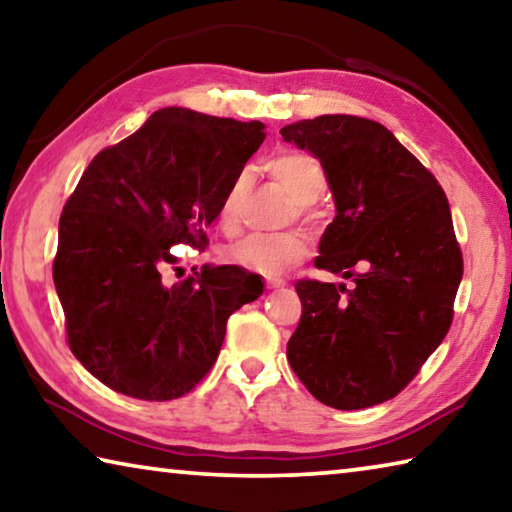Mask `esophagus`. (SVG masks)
Segmentation results:
<instances>
[{
  "mask_svg": "<svg viewBox=\"0 0 512 512\" xmlns=\"http://www.w3.org/2000/svg\"><path fill=\"white\" fill-rule=\"evenodd\" d=\"M264 284H266V289H280V287H284V280H280V277H266L264 280Z\"/></svg>",
  "mask_w": 512,
  "mask_h": 512,
  "instance_id": "esophagus-1",
  "label": "esophagus"
}]
</instances>
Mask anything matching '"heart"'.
<instances>
[{"label":"heart","mask_w":512,"mask_h":512,"mask_svg":"<svg viewBox=\"0 0 512 512\" xmlns=\"http://www.w3.org/2000/svg\"><path fill=\"white\" fill-rule=\"evenodd\" d=\"M266 176L275 180L284 192L296 203L291 207L293 216H309V205H314L323 196L327 187L325 169L311 153L305 151H280L264 162ZM250 192H253V176L244 169L230 180L219 203V223L225 232H237L244 221ZM309 253V239L305 232H255L239 239L225 250V257L232 264H239L248 271L262 275H280L287 268L296 266Z\"/></svg>","instance_id":"heart-1"}]
</instances>
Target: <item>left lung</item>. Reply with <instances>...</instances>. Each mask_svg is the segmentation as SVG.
Segmentation results:
<instances>
[{"mask_svg":"<svg viewBox=\"0 0 512 512\" xmlns=\"http://www.w3.org/2000/svg\"><path fill=\"white\" fill-rule=\"evenodd\" d=\"M280 133L316 155L334 194L316 268L354 280L296 282L302 316L287 359L332 409L393 400L452 327L463 253L447 196L379 121L323 115Z\"/></svg>","mask_w":512,"mask_h":512,"instance_id":"left-lung-1","label":"left lung"}]
</instances>
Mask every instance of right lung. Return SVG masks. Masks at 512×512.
<instances>
[{"instance_id":"1","label":"right lung","mask_w":512,"mask_h":512,"mask_svg":"<svg viewBox=\"0 0 512 512\" xmlns=\"http://www.w3.org/2000/svg\"><path fill=\"white\" fill-rule=\"evenodd\" d=\"M262 142L259 121L171 106L83 171L60 214L54 284L69 350L112 391L183 397L214 366L232 311L262 296L239 266L162 284L173 246H207L225 187Z\"/></svg>"}]
</instances>
